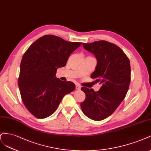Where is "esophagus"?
Instances as JSON below:
<instances>
[{
	"mask_svg": "<svg viewBox=\"0 0 151 151\" xmlns=\"http://www.w3.org/2000/svg\"><path fill=\"white\" fill-rule=\"evenodd\" d=\"M76 89L78 90H80L81 89V86L78 84H76Z\"/></svg>",
	"mask_w": 151,
	"mask_h": 151,
	"instance_id": "obj_1",
	"label": "esophagus"
}]
</instances>
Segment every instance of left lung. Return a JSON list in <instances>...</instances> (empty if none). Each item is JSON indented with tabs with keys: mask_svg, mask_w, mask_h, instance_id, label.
Segmentation results:
<instances>
[{
	"mask_svg": "<svg viewBox=\"0 0 151 151\" xmlns=\"http://www.w3.org/2000/svg\"><path fill=\"white\" fill-rule=\"evenodd\" d=\"M82 45L96 58L97 65L91 78L101 86L98 91L81 87L86 98L81 108L88 118L100 121L112 114L127 95L130 82V61L114 43L97 41Z\"/></svg>",
	"mask_w": 151,
	"mask_h": 151,
	"instance_id": "left-lung-1",
	"label": "left lung"
}]
</instances>
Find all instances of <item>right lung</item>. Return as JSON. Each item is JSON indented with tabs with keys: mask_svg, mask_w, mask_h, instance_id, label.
<instances>
[{
	"mask_svg": "<svg viewBox=\"0 0 151 151\" xmlns=\"http://www.w3.org/2000/svg\"><path fill=\"white\" fill-rule=\"evenodd\" d=\"M81 45L45 35L34 42L24 54L18 85L23 104L35 117L45 119L52 115L65 95L75 90L73 83L61 81L56 73Z\"/></svg>",
	"mask_w": 151,
	"mask_h": 151,
	"instance_id": "1",
	"label": "right lung"
}]
</instances>
